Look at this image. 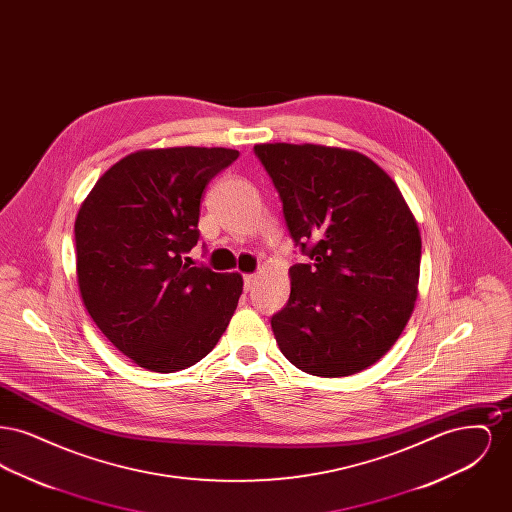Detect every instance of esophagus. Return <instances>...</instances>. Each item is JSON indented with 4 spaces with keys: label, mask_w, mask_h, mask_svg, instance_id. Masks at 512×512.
Here are the masks:
<instances>
[{
    "label": "esophagus",
    "mask_w": 512,
    "mask_h": 512,
    "mask_svg": "<svg viewBox=\"0 0 512 512\" xmlns=\"http://www.w3.org/2000/svg\"><path fill=\"white\" fill-rule=\"evenodd\" d=\"M255 282H257V276H255V274H245V276H244L245 292H251V290H253V286H255Z\"/></svg>",
    "instance_id": "34e87169"
}]
</instances>
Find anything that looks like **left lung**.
<instances>
[{
  "instance_id": "8db88e82",
  "label": "left lung",
  "mask_w": 512,
  "mask_h": 512,
  "mask_svg": "<svg viewBox=\"0 0 512 512\" xmlns=\"http://www.w3.org/2000/svg\"><path fill=\"white\" fill-rule=\"evenodd\" d=\"M282 201L295 247L288 303L270 318L284 357L338 378L374 365L411 317L420 232L395 182L374 161L338 147H253Z\"/></svg>"
}]
</instances>
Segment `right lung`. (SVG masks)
<instances>
[{"label": "right lung", "mask_w": 512, "mask_h": 512, "mask_svg": "<svg viewBox=\"0 0 512 512\" xmlns=\"http://www.w3.org/2000/svg\"><path fill=\"white\" fill-rule=\"evenodd\" d=\"M240 153L169 147L130 153L105 172L74 222L84 305L136 365L176 372L217 345L242 295L238 272L192 267L207 184Z\"/></svg>", "instance_id": "add662e5"}]
</instances>
